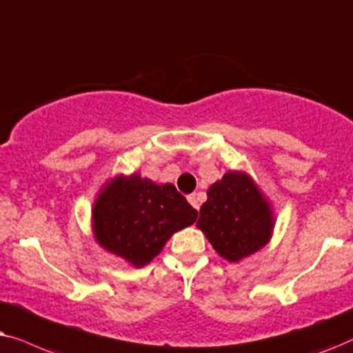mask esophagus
Returning <instances> with one entry per match:
<instances>
[{
    "label": "esophagus",
    "mask_w": 353,
    "mask_h": 353,
    "mask_svg": "<svg viewBox=\"0 0 353 353\" xmlns=\"http://www.w3.org/2000/svg\"><path fill=\"white\" fill-rule=\"evenodd\" d=\"M187 200H189V203L194 206L195 210H200V203H199V199H196V195L195 194H192V195H189L187 196Z\"/></svg>",
    "instance_id": "obj_1"
}]
</instances>
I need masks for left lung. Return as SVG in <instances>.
<instances>
[{
  "label": "left lung",
  "mask_w": 353,
  "mask_h": 353,
  "mask_svg": "<svg viewBox=\"0 0 353 353\" xmlns=\"http://www.w3.org/2000/svg\"><path fill=\"white\" fill-rule=\"evenodd\" d=\"M196 228L219 256L237 263L261 250L274 229L270 201L243 171H228L206 192Z\"/></svg>",
  "instance_id": "8db88e82"
}]
</instances>
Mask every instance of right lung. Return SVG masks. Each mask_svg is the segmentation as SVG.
Returning <instances> with one entry per match:
<instances>
[{"mask_svg":"<svg viewBox=\"0 0 353 353\" xmlns=\"http://www.w3.org/2000/svg\"><path fill=\"white\" fill-rule=\"evenodd\" d=\"M199 211L172 184H157L140 174L112 177L92 208L98 245L134 268L148 265L169 237L195 223Z\"/></svg>","mask_w":353,"mask_h":353,"instance_id":"add662e5","label":"right lung"}]
</instances>
